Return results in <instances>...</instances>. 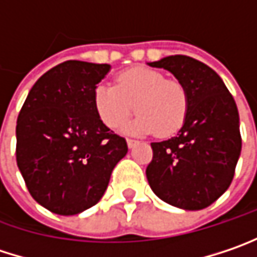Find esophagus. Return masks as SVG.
<instances>
[{
	"instance_id": "esophagus-1",
	"label": "esophagus",
	"mask_w": 257,
	"mask_h": 257,
	"mask_svg": "<svg viewBox=\"0 0 257 257\" xmlns=\"http://www.w3.org/2000/svg\"><path fill=\"white\" fill-rule=\"evenodd\" d=\"M126 144H128L129 148H132V147H135V145L138 144V141H135V140H131V138H128V140H126Z\"/></svg>"
}]
</instances>
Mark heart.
<instances>
[{
	"instance_id": "b5f03b06",
	"label": "heart",
	"mask_w": 257,
	"mask_h": 257,
	"mask_svg": "<svg viewBox=\"0 0 257 257\" xmlns=\"http://www.w3.org/2000/svg\"><path fill=\"white\" fill-rule=\"evenodd\" d=\"M93 98L100 119L110 129L120 128L135 107L140 114L128 126L134 134L170 137L182 128L188 113L186 88L148 68L120 72L114 85L98 84Z\"/></svg>"
}]
</instances>
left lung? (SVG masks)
Segmentation results:
<instances>
[{"label":"left lung","instance_id":"obj_1","mask_svg":"<svg viewBox=\"0 0 257 257\" xmlns=\"http://www.w3.org/2000/svg\"><path fill=\"white\" fill-rule=\"evenodd\" d=\"M148 65L172 72L188 93V113L179 134L151 143L148 183L167 204L204 209L231 185L240 157L235 101L218 74L190 56H166Z\"/></svg>","mask_w":257,"mask_h":257}]
</instances>
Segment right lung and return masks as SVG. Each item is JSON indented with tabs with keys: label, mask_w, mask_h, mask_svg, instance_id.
Here are the masks:
<instances>
[{
	"label": "right lung",
	"mask_w": 257,
	"mask_h": 257,
	"mask_svg": "<svg viewBox=\"0 0 257 257\" xmlns=\"http://www.w3.org/2000/svg\"><path fill=\"white\" fill-rule=\"evenodd\" d=\"M109 64L65 61L29 91L17 119L16 157L33 199L58 215L91 208L128 153L94 107V90Z\"/></svg>",
	"instance_id": "add662e5"
}]
</instances>
